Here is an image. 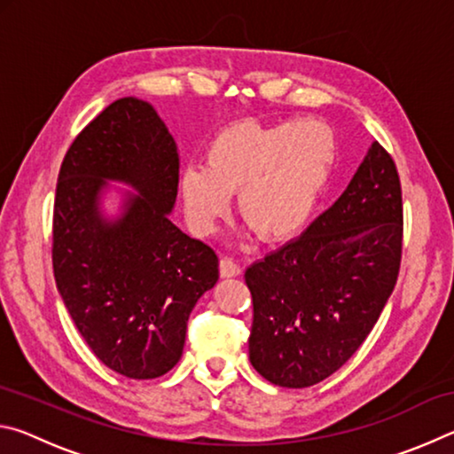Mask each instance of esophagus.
Here are the masks:
<instances>
[{"mask_svg": "<svg viewBox=\"0 0 454 454\" xmlns=\"http://www.w3.org/2000/svg\"><path fill=\"white\" fill-rule=\"evenodd\" d=\"M240 266H238L232 258H222L220 260V276L222 278H234V276H240Z\"/></svg>", "mask_w": 454, "mask_h": 454, "instance_id": "obj_1", "label": "esophagus"}]
</instances>
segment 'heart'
<instances>
[{"mask_svg":"<svg viewBox=\"0 0 454 454\" xmlns=\"http://www.w3.org/2000/svg\"><path fill=\"white\" fill-rule=\"evenodd\" d=\"M334 160V132L320 120L234 121L210 137L204 168L182 170L184 212L196 232L208 234L238 192L246 226L262 240H284L309 222Z\"/></svg>","mask_w":454,"mask_h":454,"instance_id":"heart-1","label":"heart"}]
</instances>
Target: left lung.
Instances as JSON below:
<instances>
[{
    "instance_id": "obj_1",
    "label": "left lung",
    "mask_w": 454,
    "mask_h": 454,
    "mask_svg": "<svg viewBox=\"0 0 454 454\" xmlns=\"http://www.w3.org/2000/svg\"><path fill=\"white\" fill-rule=\"evenodd\" d=\"M403 256V190L379 142L342 196L302 236L252 264L250 363L266 380L306 388L328 379L371 334Z\"/></svg>"
}]
</instances>
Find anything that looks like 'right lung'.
Returning <instances> with one entry per match:
<instances>
[{
  "mask_svg": "<svg viewBox=\"0 0 454 454\" xmlns=\"http://www.w3.org/2000/svg\"><path fill=\"white\" fill-rule=\"evenodd\" d=\"M106 179L134 185L116 223L98 216ZM180 180L174 137L148 102L121 98L75 136L59 168L51 264L91 352L128 379L176 366L198 298L218 280L208 244L174 226Z\"/></svg>",
  "mask_w": 454,
  "mask_h": 454,
  "instance_id": "1",
  "label": "right lung"
}]
</instances>
